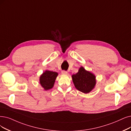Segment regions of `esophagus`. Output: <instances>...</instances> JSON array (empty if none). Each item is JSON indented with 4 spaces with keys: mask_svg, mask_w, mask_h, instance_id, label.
<instances>
[{
    "mask_svg": "<svg viewBox=\"0 0 131 131\" xmlns=\"http://www.w3.org/2000/svg\"><path fill=\"white\" fill-rule=\"evenodd\" d=\"M61 73H62V74H63V75H67L68 74V72L67 71H65V70H62L61 71Z\"/></svg>",
    "mask_w": 131,
    "mask_h": 131,
    "instance_id": "34e87169",
    "label": "esophagus"
}]
</instances>
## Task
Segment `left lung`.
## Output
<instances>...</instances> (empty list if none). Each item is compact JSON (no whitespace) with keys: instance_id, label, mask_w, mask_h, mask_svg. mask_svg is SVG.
Returning <instances> with one entry per match:
<instances>
[{"instance_id":"8db88e82","label":"left lung","mask_w":131,"mask_h":131,"mask_svg":"<svg viewBox=\"0 0 131 131\" xmlns=\"http://www.w3.org/2000/svg\"><path fill=\"white\" fill-rule=\"evenodd\" d=\"M76 88L84 93L90 92L96 84V77L92 73L81 67L76 74L72 76Z\"/></svg>"}]
</instances>
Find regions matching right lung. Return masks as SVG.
Listing matches in <instances>:
<instances>
[{
	"instance_id": "1",
	"label": "right lung",
	"mask_w": 131,
	"mask_h": 131,
	"mask_svg": "<svg viewBox=\"0 0 131 131\" xmlns=\"http://www.w3.org/2000/svg\"><path fill=\"white\" fill-rule=\"evenodd\" d=\"M58 74L56 72L46 70L40 76V83L45 90L50 89L53 87Z\"/></svg>"
}]
</instances>
